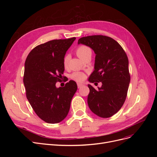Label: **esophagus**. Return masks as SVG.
<instances>
[{"label": "esophagus", "mask_w": 157, "mask_h": 157, "mask_svg": "<svg viewBox=\"0 0 157 157\" xmlns=\"http://www.w3.org/2000/svg\"><path fill=\"white\" fill-rule=\"evenodd\" d=\"M82 86H83V84H81V83H78V84H77V86H78V88H81Z\"/></svg>", "instance_id": "1"}]
</instances>
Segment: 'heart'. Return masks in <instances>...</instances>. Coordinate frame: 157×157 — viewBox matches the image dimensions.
I'll return each mask as SVG.
<instances>
[{"label": "heart", "mask_w": 157, "mask_h": 157, "mask_svg": "<svg viewBox=\"0 0 157 157\" xmlns=\"http://www.w3.org/2000/svg\"><path fill=\"white\" fill-rule=\"evenodd\" d=\"M76 53L80 59H84L86 57L90 54L92 55V50L88 46L85 45H81L78 46L76 50ZM69 56L66 55L63 59L64 67H67L69 62ZM71 77L77 82H82L86 78V75L82 72H75L71 75Z\"/></svg>", "instance_id": "b5f03b06"}]
</instances>
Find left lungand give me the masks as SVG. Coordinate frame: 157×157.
Segmentation results:
<instances>
[{"instance_id": "1", "label": "left lung", "mask_w": 157, "mask_h": 157, "mask_svg": "<svg viewBox=\"0 0 157 157\" xmlns=\"http://www.w3.org/2000/svg\"><path fill=\"white\" fill-rule=\"evenodd\" d=\"M78 44L89 46L96 54L89 82L102 83L97 89L88 85V107L99 117H111L120 110L126 98L130 82L127 55L116 40L107 36L82 37Z\"/></svg>"}]
</instances>
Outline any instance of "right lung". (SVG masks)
Segmentation results:
<instances>
[{"mask_svg": "<svg viewBox=\"0 0 157 157\" xmlns=\"http://www.w3.org/2000/svg\"><path fill=\"white\" fill-rule=\"evenodd\" d=\"M75 39L48 41L36 46L26 58L23 76L26 96L37 116L47 123H58L67 117L77 90L73 80L64 87L56 86L63 73L66 52Z\"/></svg>", "mask_w": 157, "mask_h": 157, "instance_id": "1", "label": "right lung"}]
</instances>
